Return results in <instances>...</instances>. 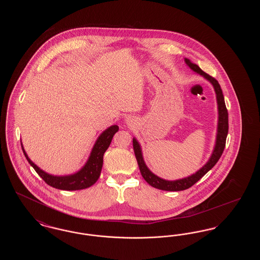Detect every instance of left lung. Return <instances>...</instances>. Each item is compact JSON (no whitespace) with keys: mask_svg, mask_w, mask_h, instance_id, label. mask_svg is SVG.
<instances>
[{"mask_svg":"<svg viewBox=\"0 0 260 260\" xmlns=\"http://www.w3.org/2000/svg\"><path fill=\"white\" fill-rule=\"evenodd\" d=\"M186 64L195 72H197L200 75L204 76L207 80H209L210 83L212 84V86L215 89V93H216V99H217V104H218V127H217V136H216V144L214 150L212 152V155L210 157L209 161L197 173L192 174L189 177H186L183 179H178V180H174V181H169V180H165L161 179L160 177H158L157 175H155L154 173H151L148 170V168L146 167L145 162L143 161L142 158V154H141V149L138 144V142L136 141V138L133 139V144H134V150H135V154H136V161L139 167V171L141 173L142 177L145 179V181L152 186L155 187L157 189H161L165 191H182L186 190L188 188H190L191 186L194 185L197 181H199L206 173H208L210 170H211L214 165L220 159L221 155H222L223 151L225 148V144H226V137L228 135V111L225 105V101H224V96H223L222 89L220 87V85L218 84V82L209 74H207L206 72H204L197 64H194L190 61L189 59L185 58Z\"/></svg>","mask_w":260,"mask_h":260,"instance_id":"obj_1","label":"left lung"}]
</instances>
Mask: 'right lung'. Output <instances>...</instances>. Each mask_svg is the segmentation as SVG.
Segmentation results:
<instances>
[{
	"label": "right lung",
	"instance_id": "1",
	"mask_svg": "<svg viewBox=\"0 0 260 260\" xmlns=\"http://www.w3.org/2000/svg\"><path fill=\"white\" fill-rule=\"evenodd\" d=\"M118 131H119L118 125H112L105 132H103L101 136H99L96 143L94 144L86 166L80 172L68 176H53L49 173L43 172L28 158L22 145L21 147L27 161H29V164L33 167L36 173L43 178V180L48 185L56 189L67 190V191L81 190V189H86L93 185L98 181L101 173L102 165H103V155L109 147L113 136Z\"/></svg>",
	"mask_w": 260,
	"mask_h": 260
}]
</instances>
